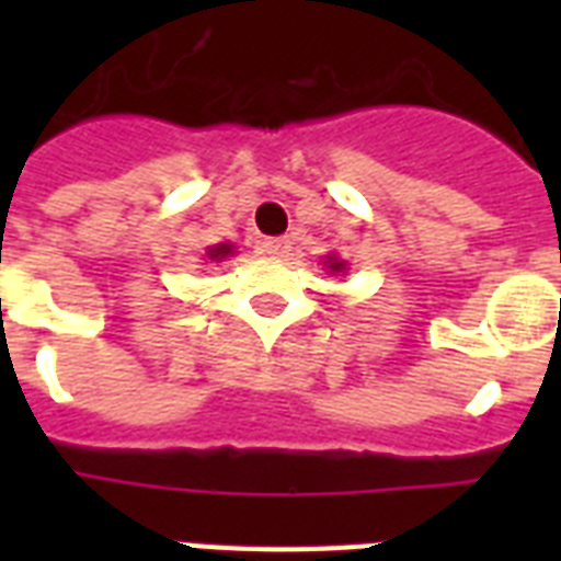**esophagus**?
I'll use <instances>...</instances> for the list:
<instances>
[{
    "label": "esophagus",
    "mask_w": 561,
    "mask_h": 561,
    "mask_svg": "<svg viewBox=\"0 0 561 561\" xmlns=\"http://www.w3.org/2000/svg\"><path fill=\"white\" fill-rule=\"evenodd\" d=\"M290 250L288 238H264L262 244H259V253L267 255V259H285Z\"/></svg>",
    "instance_id": "34e87169"
}]
</instances>
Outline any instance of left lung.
<instances>
[{"label":"left lung","mask_w":561,"mask_h":561,"mask_svg":"<svg viewBox=\"0 0 561 561\" xmlns=\"http://www.w3.org/2000/svg\"><path fill=\"white\" fill-rule=\"evenodd\" d=\"M325 267H329V273H343L346 271V262H341L337 255H325Z\"/></svg>","instance_id":"8db88e82"}]
</instances>
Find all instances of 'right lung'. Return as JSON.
I'll return each mask as SVG.
<instances>
[{"label":"right lung","mask_w":561,"mask_h":561,"mask_svg":"<svg viewBox=\"0 0 561 561\" xmlns=\"http://www.w3.org/2000/svg\"><path fill=\"white\" fill-rule=\"evenodd\" d=\"M236 253V247L232 244H215V247H209V250H206V259H209V262H224V259H227V255H232Z\"/></svg>","instance_id":"1"}]
</instances>
